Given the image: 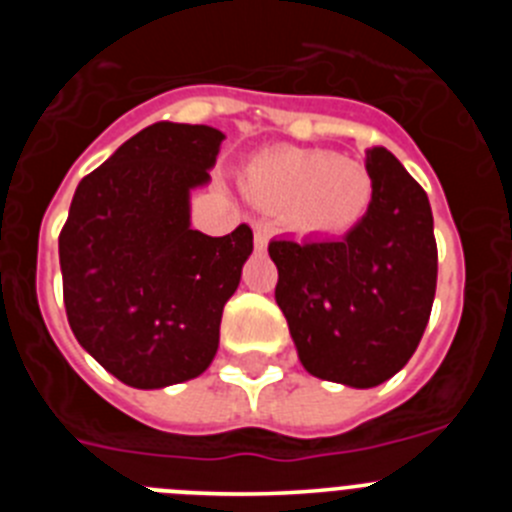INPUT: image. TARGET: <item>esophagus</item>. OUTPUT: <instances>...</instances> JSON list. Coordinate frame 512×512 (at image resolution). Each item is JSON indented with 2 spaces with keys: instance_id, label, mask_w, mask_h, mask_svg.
Returning a JSON list of instances; mask_svg holds the SVG:
<instances>
[{
  "instance_id": "1",
  "label": "esophagus",
  "mask_w": 512,
  "mask_h": 512,
  "mask_svg": "<svg viewBox=\"0 0 512 512\" xmlns=\"http://www.w3.org/2000/svg\"><path fill=\"white\" fill-rule=\"evenodd\" d=\"M253 243H256V248H259V251H264L266 243H269V233H266L264 223H259V220L253 223Z\"/></svg>"
}]
</instances>
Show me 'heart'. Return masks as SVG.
Segmentation results:
<instances>
[{"label": "heart", "mask_w": 512, "mask_h": 512, "mask_svg": "<svg viewBox=\"0 0 512 512\" xmlns=\"http://www.w3.org/2000/svg\"><path fill=\"white\" fill-rule=\"evenodd\" d=\"M243 189L259 205L287 210L297 228L338 235L364 220L374 179L364 164L330 151L271 148L248 164Z\"/></svg>", "instance_id": "1"}]
</instances>
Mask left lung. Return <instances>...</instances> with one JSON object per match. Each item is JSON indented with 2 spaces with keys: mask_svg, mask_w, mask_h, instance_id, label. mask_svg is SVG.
<instances>
[{
  "mask_svg": "<svg viewBox=\"0 0 512 512\" xmlns=\"http://www.w3.org/2000/svg\"><path fill=\"white\" fill-rule=\"evenodd\" d=\"M374 197L338 241H271L277 305L312 377L377 387L415 354L438 279L433 212L387 148L366 151Z\"/></svg>",
  "mask_w": 512,
  "mask_h": 512,
  "instance_id": "left-lung-1",
  "label": "left lung"
}]
</instances>
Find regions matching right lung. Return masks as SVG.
<instances>
[{
	"mask_svg": "<svg viewBox=\"0 0 512 512\" xmlns=\"http://www.w3.org/2000/svg\"><path fill=\"white\" fill-rule=\"evenodd\" d=\"M223 138L207 125L153 122L81 179L58 235L76 341L138 390L210 366L253 251L246 223L223 238L189 228V189L210 179Z\"/></svg>",
	"mask_w": 512,
	"mask_h": 512,
	"instance_id": "obj_1",
	"label": "right lung"
}]
</instances>
